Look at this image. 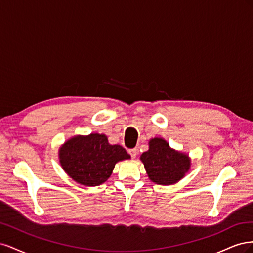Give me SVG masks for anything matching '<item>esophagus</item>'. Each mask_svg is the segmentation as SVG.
Masks as SVG:
<instances>
[{
	"mask_svg": "<svg viewBox=\"0 0 253 253\" xmlns=\"http://www.w3.org/2000/svg\"><path fill=\"white\" fill-rule=\"evenodd\" d=\"M128 154L131 155L132 158H135L137 155V149H132V150H128Z\"/></svg>",
	"mask_w": 253,
	"mask_h": 253,
	"instance_id": "esophagus-1",
	"label": "esophagus"
}]
</instances>
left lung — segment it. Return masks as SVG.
Returning a JSON list of instances; mask_svg holds the SVG:
<instances>
[{"instance_id":"8db88e82","label":"left lung","mask_w":253,"mask_h":253,"mask_svg":"<svg viewBox=\"0 0 253 253\" xmlns=\"http://www.w3.org/2000/svg\"><path fill=\"white\" fill-rule=\"evenodd\" d=\"M140 159L150 179L159 185L177 182L190 168L188 156L172 150L162 138L152 139L149 151L144 152Z\"/></svg>"}]
</instances>
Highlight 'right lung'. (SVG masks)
<instances>
[{
  "label": "right lung",
  "instance_id": "obj_1",
  "mask_svg": "<svg viewBox=\"0 0 253 253\" xmlns=\"http://www.w3.org/2000/svg\"><path fill=\"white\" fill-rule=\"evenodd\" d=\"M63 170L81 185H101L111 176L115 164L129 155L119 144H110L103 134L77 136L60 149Z\"/></svg>",
  "mask_w": 253,
  "mask_h": 253
}]
</instances>
